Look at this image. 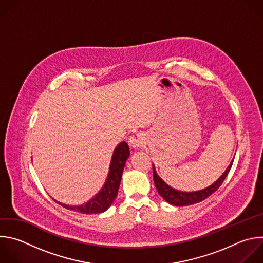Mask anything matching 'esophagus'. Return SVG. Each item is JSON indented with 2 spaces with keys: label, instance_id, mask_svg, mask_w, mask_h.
Masks as SVG:
<instances>
[{
  "label": "esophagus",
  "instance_id": "34e87169",
  "mask_svg": "<svg viewBox=\"0 0 263 263\" xmlns=\"http://www.w3.org/2000/svg\"><path fill=\"white\" fill-rule=\"evenodd\" d=\"M145 143V137L142 133H134L129 139V144L133 148H140Z\"/></svg>",
  "mask_w": 263,
  "mask_h": 263
}]
</instances>
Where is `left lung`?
Segmentation results:
<instances>
[{
  "mask_svg": "<svg viewBox=\"0 0 263 263\" xmlns=\"http://www.w3.org/2000/svg\"><path fill=\"white\" fill-rule=\"evenodd\" d=\"M233 160H231V162L229 163L228 167L226 168V170L221 174V177L214 182L212 185H210L209 187L201 189V190H197V191H192V192H186V191H181V190H177L172 187H170L168 184H166L160 177L159 174L156 171V167L153 164V177H154V183L155 186L157 188V191L159 193V195L168 203L176 205V206H187V205H191L197 202H200L204 199H206L210 195H212L216 190H218V188L221 186V184L224 182V180L226 179L227 174L232 166Z\"/></svg>",
  "mask_w": 263,
  "mask_h": 263,
  "instance_id": "left-lung-1",
  "label": "left lung"
}]
</instances>
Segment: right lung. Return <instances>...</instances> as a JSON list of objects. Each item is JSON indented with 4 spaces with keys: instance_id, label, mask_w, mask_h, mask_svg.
Segmentation results:
<instances>
[{
    "instance_id": "obj_1",
    "label": "right lung",
    "mask_w": 263,
    "mask_h": 263,
    "mask_svg": "<svg viewBox=\"0 0 263 263\" xmlns=\"http://www.w3.org/2000/svg\"><path fill=\"white\" fill-rule=\"evenodd\" d=\"M129 155L130 149L127 142H120L114 151L109 164L108 174L104 182V185L98 191V193H96L90 200H87L86 202L79 205H69L62 203L55 199L53 200L61 204L63 208L80 214H100L107 211L114 203L118 195L122 174Z\"/></svg>"
}]
</instances>
